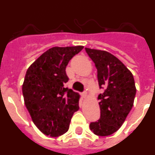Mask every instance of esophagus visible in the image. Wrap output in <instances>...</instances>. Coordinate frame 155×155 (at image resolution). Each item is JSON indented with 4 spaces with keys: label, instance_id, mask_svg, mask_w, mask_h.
Returning <instances> with one entry per match:
<instances>
[{
    "label": "esophagus",
    "instance_id": "obj_1",
    "mask_svg": "<svg viewBox=\"0 0 155 155\" xmlns=\"http://www.w3.org/2000/svg\"><path fill=\"white\" fill-rule=\"evenodd\" d=\"M86 97H87V93L84 91V92L82 93V98H86Z\"/></svg>",
    "mask_w": 155,
    "mask_h": 155
}]
</instances>
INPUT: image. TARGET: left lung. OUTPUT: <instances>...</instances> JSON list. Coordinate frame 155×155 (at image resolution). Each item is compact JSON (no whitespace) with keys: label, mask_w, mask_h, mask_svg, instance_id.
<instances>
[{"label":"left lung","mask_w":155,"mask_h":155,"mask_svg":"<svg viewBox=\"0 0 155 155\" xmlns=\"http://www.w3.org/2000/svg\"><path fill=\"white\" fill-rule=\"evenodd\" d=\"M94 63L98 84L105 91L98 97L100 119L90 124L98 136H109L121 127L134 105L136 86L130 71L117 57L105 50L85 48Z\"/></svg>","instance_id":"1"}]
</instances>
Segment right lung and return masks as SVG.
I'll list each match as a JSON object with an SVG mask.
<instances>
[{
  "instance_id": "add662e5",
  "label": "right lung",
  "mask_w": 155,
  "mask_h": 155,
  "mask_svg": "<svg viewBox=\"0 0 155 155\" xmlns=\"http://www.w3.org/2000/svg\"><path fill=\"white\" fill-rule=\"evenodd\" d=\"M83 48H50L27 70L22 84L25 105L34 124L46 136L65 134L79 109L80 94L64 85L69 80L66 67Z\"/></svg>"
}]
</instances>
